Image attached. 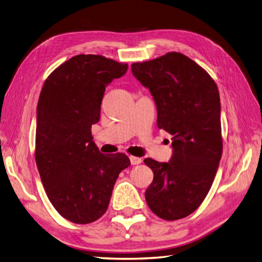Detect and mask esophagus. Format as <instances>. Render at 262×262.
<instances>
[{
  "instance_id": "esophagus-1",
  "label": "esophagus",
  "mask_w": 262,
  "mask_h": 262,
  "mask_svg": "<svg viewBox=\"0 0 262 262\" xmlns=\"http://www.w3.org/2000/svg\"><path fill=\"white\" fill-rule=\"evenodd\" d=\"M129 159H130V163H132V165H138V164H140V163L143 162V159H142V158L135 157V156H130V157H129Z\"/></svg>"
}]
</instances>
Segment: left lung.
<instances>
[{"mask_svg": "<svg viewBox=\"0 0 262 262\" xmlns=\"http://www.w3.org/2000/svg\"><path fill=\"white\" fill-rule=\"evenodd\" d=\"M132 72L155 99L158 128L172 135L169 163L144 160L154 172L147 205L162 219L185 218L210 190L223 154L217 84L178 52L133 63Z\"/></svg>", "mask_w": 262, "mask_h": 262, "instance_id": "obj_1", "label": "left lung"}]
</instances>
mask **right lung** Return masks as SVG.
I'll return each instance as SVG.
<instances>
[{
    "mask_svg": "<svg viewBox=\"0 0 262 262\" xmlns=\"http://www.w3.org/2000/svg\"><path fill=\"white\" fill-rule=\"evenodd\" d=\"M128 64L102 55L67 59L45 79L36 111L35 162L46 195L74 224L106 212L119 172L130 165L123 152L104 155L93 142L106 86Z\"/></svg>",
    "mask_w": 262,
    "mask_h": 262,
    "instance_id": "right-lung-1",
    "label": "right lung"
}]
</instances>
